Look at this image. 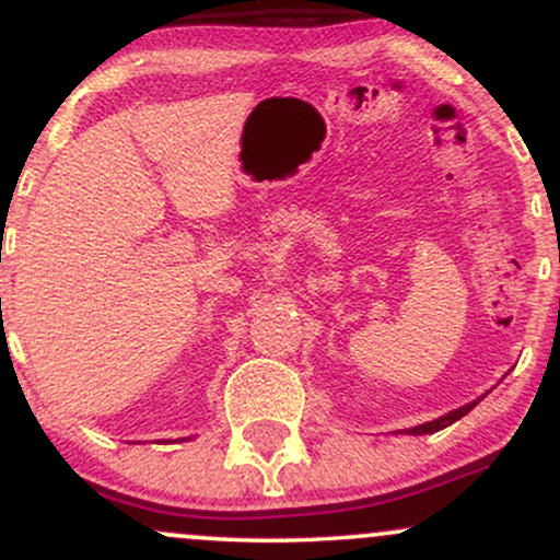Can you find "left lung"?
Returning a JSON list of instances; mask_svg holds the SVG:
<instances>
[{
	"mask_svg": "<svg viewBox=\"0 0 560 560\" xmlns=\"http://www.w3.org/2000/svg\"><path fill=\"white\" fill-rule=\"evenodd\" d=\"M477 402H479V400H477ZM477 402H468V405H464V408L450 410L447 416H440V419H434V421H429V423H421V427H413V429H410V434H432V432H440V429L450 427V423H455L458 419H464V416H466L468 410H471Z\"/></svg>",
	"mask_w": 560,
	"mask_h": 560,
	"instance_id": "1",
	"label": "left lung"
}]
</instances>
